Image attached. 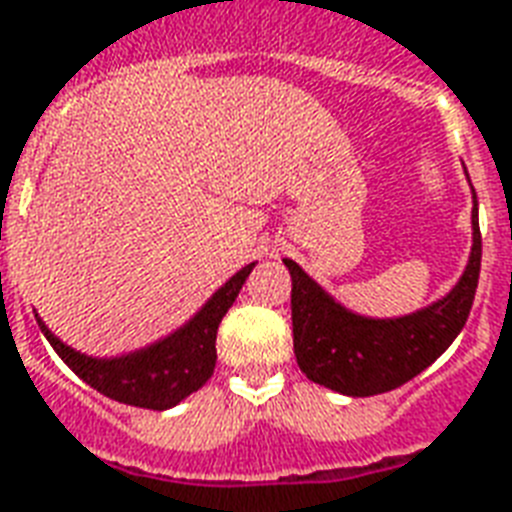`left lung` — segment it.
<instances>
[{"mask_svg":"<svg viewBox=\"0 0 512 512\" xmlns=\"http://www.w3.org/2000/svg\"><path fill=\"white\" fill-rule=\"evenodd\" d=\"M472 256L451 294L397 321H370L337 305L286 259L291 272V326L299 370L318 386L348 397H375L424 372L467 324L480 275L478 197Z\"/></svg>","mask_w":512,"mask_h":512,"instance_id":"1","label":"left lung"}]
</instances>
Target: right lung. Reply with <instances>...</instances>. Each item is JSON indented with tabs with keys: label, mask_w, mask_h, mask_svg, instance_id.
I'll list each match as a JSON object with an SVG mask.
<instances>
[{
	"label": "right lung",
	"mask_w": 512,
	"mask_h": 512,
	"mask_svg": "<svg viewBox=\"0 0 512 512\" xmlns=\"http://www.w3.org/2000/svg\"><path fill=\"white\" fill-rule=\"evenodd\" d=\"M253 264L240 270L229 283H226L210 302H207L199 315L180 332L167 337L164 343L151 345L148 351L132 353L124 359H88L80 356L53 337L42 321L40 329L59 353L69 370L78 378H83L99 394L124 402L132 407H148V410H167L178 405L180 399L194 394L210 380L215 370V334L218 324L226 315V310L234 305L240 294L242 283L251 275Z\"/></svg>",
	"instance_id": "add662e5"
}]
</instances>
